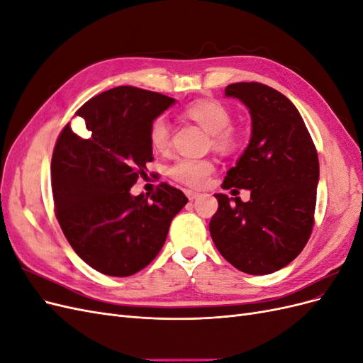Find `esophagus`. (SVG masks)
Instances as JSON below:
<instances>
[{
    "instance_id": "esophagus-1",
    "label": "esophagus",
    "mask_w": 363,
    "mask_h": 363,
    "mask_svg": "<svg viewBox=\"0 0 363 363\" xmlns=\"http://www.w3.org/2000/svg\"><path fill=\"white\" fill-rule=\"evenodd\" d=\"M184 194H186V196H188L189 200H196L200 196V194L199 192H195V191H191V189H186L184 191Z\"/></svg>"
}]
</instances>
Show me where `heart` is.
I'll return each mask as SVG.
<instances>
[{"label": "heart", "instance_id": "b5f03b06", "mask_svg": "<svg viewBox=\"0 0 363 363\" xmlns=\"http://www.w3.org/2000/svg\"><path fill=\"white\" fill-rule=\"evenodd\" d=\"M186 115L212 135V145L221 152H232L240 144V136L232 127V113L216 100H204L191 104ZM150 142L157 151H167L171 145L169 123L163 116L156 118L150 127ZM168 172L175 180L188 186H203L213 172V163L206 159H179Z\"/></svg>", "mask_w": 363, "mask_h": 363}]
</instances>
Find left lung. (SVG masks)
<instances>
[{"label":"left lung","mask_w":363,"mask_h":363,"mask_svg":"<svg viewBox=\"0 0 363 363\" xmlns=\"http://www.w3.org/2000/svg\"><path fill=\"white\" fill-rule=\"evenodd\" d=\"M225 96L248 108L251 138L223 188L248 189L250 201L215 194L208 230L235 268L265 276L286 267L309 240L320 162L300 112L283 94L251 82L228 84Z\"/></svg>","instance_id":"left-lung-1"}]
</instances>
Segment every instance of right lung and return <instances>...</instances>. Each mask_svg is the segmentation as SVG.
Here are the masks:
<instances>
[{
	"mask_svg": "<svg viewBox=\"0 0 363 363\" xmlns=\"http://www.w3.org/2000/svg\"><path fill=\"white\" fill-rule=\"evenodd\" d=\"M174 103L157 92L113 87L77 111L84 136L68 124L54 147L52 196L63 235L80 259L106 276L128 277L144 269L188 203L167 183L150 200L130 192L155 160L151 123Z\"/></svg>",
	"mask_w": 363,
	"mask_h": 363,
	"instance_id": "right-lung-1",
	"label": "right lung"
}]
</instances>
